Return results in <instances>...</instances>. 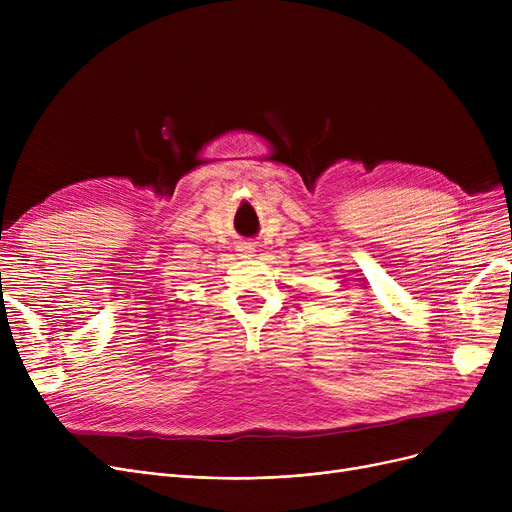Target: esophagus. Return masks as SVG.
<instances>
[{
	"label": "esophagus",
	"instance_id": "1",
	"mask_svg": "<svg viewBox=\"0 0 512 512\" xmlns=\"http://www.w3.org/2000/svg\"><path fill=\"white\" fill-rule=\"evenodd\" d=\"M238 257H242V259L255 257V247L251 245V242H240V245H238Z\"/></svg>",
	"mask_w": 512,
	"mask_h": 512
}]
</instances>
